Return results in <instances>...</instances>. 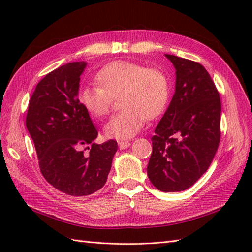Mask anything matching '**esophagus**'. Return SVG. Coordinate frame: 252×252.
<instances>
[{
    "mask_svg": "<svg viewBox=\"0 0 252 252\" xmlns=\"http://www.w3.org/2000/svg\"><path fill=\"white\" fill-rule=\"evenodd\" d=\"M118 145H119L120 149H126L131 145V143L129 141H119L118 142Z\"/></svg>",
    "mask_w": 252,
    "mask_h": 252,
    "instance_id": "34e87169",
    "label": "esophagus"
}]
</instances>
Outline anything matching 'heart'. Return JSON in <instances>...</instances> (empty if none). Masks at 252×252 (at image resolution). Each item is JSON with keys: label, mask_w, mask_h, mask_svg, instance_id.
I'll list each match as a JSON object with an SVG mask.
<instances>
[{"label": "heart", "mask_w": 252, "mask_h": 252, "mask_svg": "<svg viewBox=\"0 0 252 252\" xmlns=\"http://www.w3.org/2000/svg\"><path fill=\"white\" fill-rule=\"evenodd\" d=\"M97 87L82 88L78 93L80 105L94 118L109 114L112 98L122 109L105 126V134L117 140H126L142 130L146 119L161 116L170 100V80L158 68L141 63L115 61L106 63L95 73Z\"/></svg>", "instance_id": "heart-1"}]
</instances>
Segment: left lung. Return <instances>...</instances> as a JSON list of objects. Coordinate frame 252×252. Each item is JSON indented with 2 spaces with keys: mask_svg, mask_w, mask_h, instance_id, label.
<instances>
[{
  "mask_svg": "<svg viewBox=\"0 0 252 252\" xmlns=\"http://www.w3.org/2000/svg\"><path fill=\"white\" fill-rule=\"evenodd\" d=\"M175 68V92L152 137L147 175L161 191H181L210 167L221 138V99L199 63L165 54Z\"/></svg>",
  "mask_w": 252,
  "mask_h": 252,
  "instance_id": "8db88e82",
  "label": "left lung"
}]
</instances>
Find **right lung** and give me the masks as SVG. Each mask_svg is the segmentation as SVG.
Wrapping results in <instances>:
<instances>
[{"mask_svg":"<svg viewBox=\"0 0 252 252\" xmlns=\"http://www.w3.org/2000/svg\"><path fill=\"white\" fill-rule=\"evenodd\" d=\"M85 66L84 62L68 63L47 73L37 83L26 117L42 175L58 190L76 197L105 185L118 149L115 140L94 143L98 132L78 100Z\"/></svg>","mask_w":252,"mask_h":252,"instance_id":"add662e5","label":"right lung"}]
</instances>
